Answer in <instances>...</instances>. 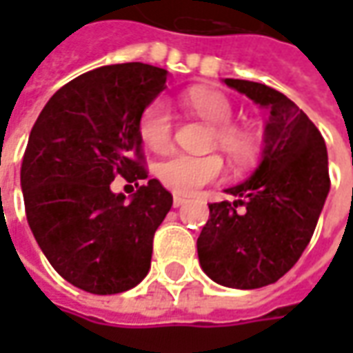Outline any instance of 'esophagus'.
<instances>
[{"mask_svg":"<svg viewBox=\"0 0 353 353\" xmlns=\"http://www.w3.org/2000/svg\"><path fill=\"white\" fill-rule=\"evenodd\" d=\"M187 204V199L181 196V194H174V208H181Z\"/></svg>","mask_w":353,"mask_h":353,"instance_id":"1","label":"esophagus"}]
</instances>
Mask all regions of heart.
Instances as JSON below:
<instances>
[{"instance_id": "b5f03b06", "label": "heart", "mask_w": 353, "mask_h": 353, "mask_svg": "<svg viewBox=\"0 0 353 353\" xmlns=\"http://www.w3.org/2000/svg\"><path fill=\"white\" fill-rule=\"evenodd\" d=\"M183 103L215 126V143L234 161H244L252 154L253 143L250 134L232 126L234 109L229 98L217 90L194 88L183 96ZM138 132L141 141L153 151H164L172 139V109L168 101L153 100L139 117ZM223 162L215 154L172 153L157 164V176L162 183L179 194H192L202 185L212 183L221 176Z\"/></svg>"}]
</instances>
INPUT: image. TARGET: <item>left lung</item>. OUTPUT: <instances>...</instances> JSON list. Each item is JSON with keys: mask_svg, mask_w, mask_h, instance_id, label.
Wrapping results in <instances>:
<instances>
[{"mask_svg": "<svg viewBox=\"0 0 353 353\" xmlns=\"http://www.w3.org/2000/svg\"><path fill=\"white\" fill-rule=\"evenodd\" d=\"M225 85L268 111L263 151L252 176L225 189L236 200L210 204L196 250L215 283L257 289L280 280L310 242L331 187L327 147L285 94L253 81Z\"/></svg>", "mask_w": 353, "mask_h": 353, "instance_id": "left-lung-1", "label": "left lung"}]
</instances>
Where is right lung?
<instances>
[{"label": "right lung", "mask_w": 353, "mask_h": 353, "mask_svg": "<svg viewBox=\"0 0 353 353\" xmlns=\"http://www.w3.org/2000/svg\"><path fill=\"white\" fill-rule=\"evenodd\" d=\"M166 79L141 62L83 73L54 92L30 132L20 170L28 225L52 268L94 295L145 278L154 230L174 202L159 179L130 199L111 191L115 176L147 177L138 123Z\"/></svg>", "instance_id": "obj_1"}]
</instances>
